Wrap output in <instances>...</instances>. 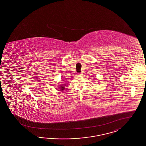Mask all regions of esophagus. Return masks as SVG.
Listing matches in <instances>:
<instances>
[{
	"label": "esophagus",
	"mask_w": 146,
	"mask_h": 146,
	"mask_svg": "<svg viewBox=\"0 0 146 146\" xmlns=\"http://www.w3.org/2000/svg\"><path fill=\"white\" fill-rule=\"evenodd\" d=\"M83 75V73H78V75L79 76H81V75Z\"/></svg>",
	"instance_id": "1"
}]
</instances>
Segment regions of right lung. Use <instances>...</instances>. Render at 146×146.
<instances>
[{
    "label": "right lung",
    "mask_w": 146,
    "mask_h": 146,
    "mask_svg": "<svg viewBox=\"0 0 146 146\" xmlns=\"http://www.w3.org/2000/svg\"><path fill=\"white\" fill-rule=\"evenodd\" d=\"M60 87H59V89H60V90H59V91H62V90H64V89H65V87H65V86H64V85H62H62H60Z\"/></svg>",
    "instance_id": "obj_1"
}]
</instances>
